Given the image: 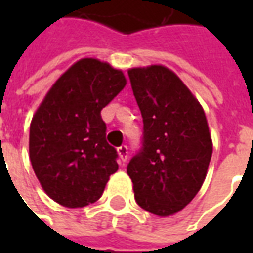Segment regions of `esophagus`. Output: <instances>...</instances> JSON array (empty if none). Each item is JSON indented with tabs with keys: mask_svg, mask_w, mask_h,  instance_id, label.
I'll return each instance as SVG.
<instances>
[{
	"mask_svg": "<svg viewBox=\"0 0 253 253\" xmlns=\"http://www.w3.org/2000/svg\"><path fill=\"white\" fill-rule=\"evenodd\" d=\"M118 154H119V159H121L122 163H126L127 159H128V150H127L126 145L118 148Z\"/></svg>",
	"mask_w": 253,
	"mask_h": 253,
	"instance_id": "obj_1",
	"label": "esophagus"
}]
</instances>
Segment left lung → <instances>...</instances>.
I'll return each mask as SVG.
<instances>
[{
    "label": "left lung",
    "instance_id": "8db88e82",
    "mask_svg": "<svg viewBox=\"0 0 253 253\" xmlns=\"http://www.w3.org/2000/svg\"><path fill=\"white\" fill-rule=\"evenodd\" d=\"M143 119L142 150L127 165L135 201L169 217L190 203L206 179L211 134L201 103L163 65L128 69Z\"/></svg>",
    "mask_w": 253,
    "mask_h": 253
}]
</instances>
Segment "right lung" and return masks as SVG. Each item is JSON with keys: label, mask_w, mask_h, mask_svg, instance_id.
Segmentation results:
<instances>
[{"label": "right lung", "mask_w": 253, "mask_h": 253, "mask_svg": "<svg viewBox=\"0 0 253 253\" xmlns=\"http://www.w3.org/2000/svg\"><path fill=\"white\" fill-rule=\"evenodd\" d=\"M121 69L83 58L54 83L32 116L30 160L42 188L70 209L99 199L115 173L116 150L100 112L126 86Z\"/></svg>", "instance_id": "add662e5"}]
</instances>
